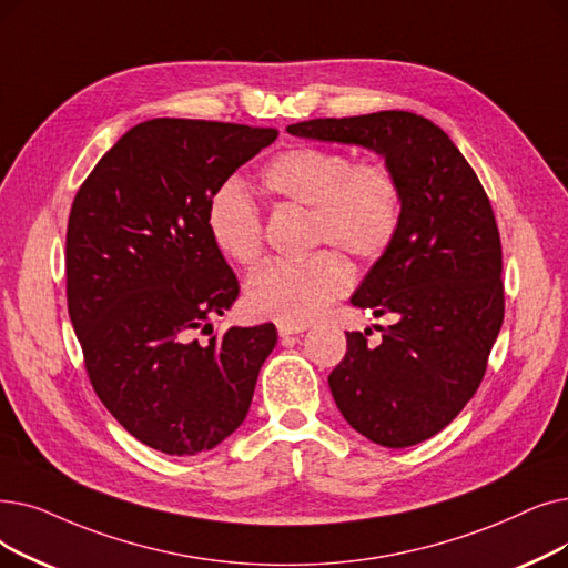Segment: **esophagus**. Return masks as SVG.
<instances>
[{
    "instance_id": "obj_1",
    "label": "esophagus",
    "mask_w": 568,
    "mask_h": 568,
    "mask_svg": "<svg viewBox=\"0 0 568 568\" xmlns=\"http://www.w3.org/2000/svg\"><path fill=\"white\" fill-rule=\"evenodd\" d=\"M306 327L304 325H287V323H278V334L281 338H287L292 334H302Z\"/></svg>"
}]
</instances>
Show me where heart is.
Listing matches in <instances>:
<instances>
[{
    "mask_svg": "<svg viewBox=\"0 0 568 568\" xmlns=\"http://www.w3.org/2000/svg\"><path fill=\"white\" fill-rule=\"evenodd\" d=\"M271 202L311 209V243H329L359 262L385 255L402 225V183L383 160H359L325 145H294L262 174ZM215 248L239 264L262 253V217L251 194L225 183L209 202ZM351 266L334 251L268 260L245 281V306L260 317L306 325L351 287Z\"/></svg>",
    "mask_w": 568,
    "mask_h": 568,
    "instance_id": "b5f03b06",
    "label": "heart"
}]
</instances>
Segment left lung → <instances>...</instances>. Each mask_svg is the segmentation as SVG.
Returning <instances> with one entry per match:
<instances>
[{
    "mask_svg": "<svg viewBox=\"0 0 568 568\" xmlns=\"http://www.w3.org/2000/svg\"><path fill=\"white\" fill-rule=\"evenodd\" d=\"M385 158L402 183V225L353 306L389 313L383 341L345 332L332 397L368 440L408 448L448 427L474 397L504 323L501 239L476 171L450 136L408 111L315 118L287 128Z\"/></svg>",
    "mask_w": 568,
    "mask_h": 568,
    "instance_id": "left-lung-1",
    "label": "left lung"
}]
</instances>
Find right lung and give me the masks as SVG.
Here are the masks:
<instances>
[{
    "instance_id": "obj_1",
    "label": "right lung",
    "mask_w": 568,
    "mask_h": 568,
    "mask_svg": "<svg viewBox=\"0 0 568 568\" xmlns=\"http://www.w3.org/2000/svg\"><path fill=\"white\" fill-rule=\"evenodd\" d=\"M278 130L155 118L122 134L77 192L67 225V306L97 397L166 455L223 443L248 415L276 327L211 320L239 281L206 227L211 196Z\"/></svg>"
}]
</instances>
